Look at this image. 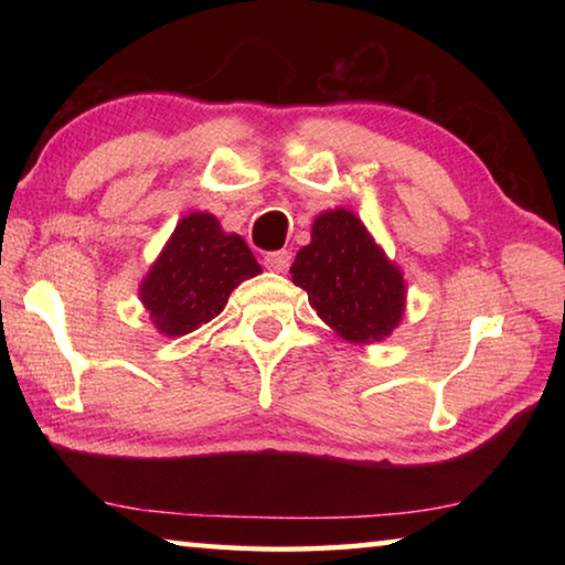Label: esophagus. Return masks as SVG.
Returning a JSON list of instances; mask_svg holds the SVG:
<instances>
[{"label":"esophagus","instance_id":"obj_1","mask_svg":"<svg viewBox=\"0 0 565 565\" xmlns=\"http://www.w3.org/2000/svg\"><path fill=\"white\" fill-rule=\"evenodd\" d=\"M291 264V252H271L264 256V266L269 271H276V274H284L286 269H289Z\"/></svg>","mask_w":565,"mask_h":565}]
</instances>
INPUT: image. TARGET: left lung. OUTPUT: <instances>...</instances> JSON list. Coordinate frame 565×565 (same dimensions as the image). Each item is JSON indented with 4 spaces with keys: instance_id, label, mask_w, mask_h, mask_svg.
<instances>
[{
    "instance_id": "left-lung-1",
    "label": "left lung",
    "mask_w": 565,
    "mask_h": 565,
    "mask_svg": "<svg viewBox=\"0 0 565 565\" xmlns=\"http://www.w3.org/2000/svg\"><path fill=\"white\" fill-rule=\"evenodd\" d=\"M291 281L309 294L311 309L353 343L381 341L404 317V276L349 209L317 216L311 244L291 264Z\"/></svg>"
}]
</instances>
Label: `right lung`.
I'll list each match as a JSON object with an SVG mask.
<instances>
[{
	"label": "right lung",
	"mask_w": 565,
	"mask_h": 565,
	"mask_svg": "<svg viewBox=\"0 0 565 565\" xmlns=\"http://www.w3.org/2000/svg\"><path fill=\"white\" fill-rule=\"evenodd\" d=\"M262 274L252 248L226 234L216 216L194 212L174 234L141 281L139 299L164 337H184L224 309L238 284Z\"/></svg>",
	"instance_id": "right-lung-1"
}]
</instances>
